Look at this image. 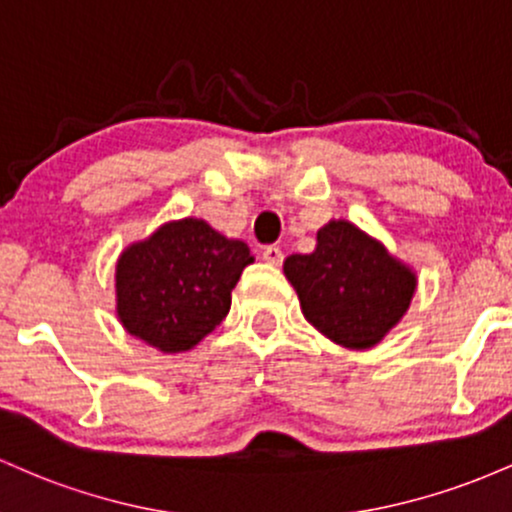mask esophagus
I'll list each match as a JSON object with an SVG mask.
<instances>
[{
	"mask_svg": "<svg viewBox=\"0 0 512 512\" xmlns=\"http://www.w3.org/2000/svg\"><path fill=\"white\" fill-rule=\"evenodd\" d=\"M261 258L268 266H280V263H283V251H280L278 246H266V249L261 251Z\"/></svg>",
	"mask_w": 512,
	"mask_h": 512,
	"instance_id": "34e87169",
	"label": "esophagus"
}]
</instances>
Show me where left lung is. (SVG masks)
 I'll list each match as a JSON object with an SVG mask.
<instances>
[{"mask_svg": "<svg viewBox=\"0 0 512 512\" xmlns=\"http://www.w3.org/2000/svg\"><path fill=\"white\" fill-rule=\"evenodd\" d=\"M283 271L300 297L304 319L350 350L377 346L416 292V273L346 220L321 227L317 249L287 256Z\"/></svg>", "mask_w": 512, "mask_h": 512, "instance_id": "left-lung-1", "label": "left lung"}]
</instances>
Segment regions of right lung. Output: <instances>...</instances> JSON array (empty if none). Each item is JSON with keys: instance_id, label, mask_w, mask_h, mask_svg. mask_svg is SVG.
<instances>
[{"instance_id": "add662e5", "label": "right lung", "mask_w": 512, "mask_h": 512, "mask_svg": "<svg viewBox=\"0 0 512 512\" xmlns=\"http://www.w3.org/2000/svg\"><path fill=\"white\" fill-rule=\"evenodd\" d=\"M254 256L205 220L166 222L130 244L116 266V312L130 336L162 353L198 346L227 317L232 290Z\"/></svg>"}]
</instances>
